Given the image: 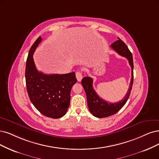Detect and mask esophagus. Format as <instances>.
Masks as SVG:
<instances>
[{"label":"esophagus","instance_id":"obj_1","mask_svg":"<svg viewBox=\"0 0 159 159\" xmlns=\"http://www.w3.org/2000/svg\"><path fill=\"white\" fill-rule=\"evenodd\" d=\"M76 79L79 82H80L82 79H83V75H82V73L80 71V70H78V71H76Z\"/></svg>","mask_w":159,"mask_h":159}]
</instances>
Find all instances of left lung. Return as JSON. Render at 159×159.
<instances>
[{
  "mask_svg": "<svg viewBox=\"0 0 159 159\" xmlns=\"http://www.w3.org/2000/svg\"><path fill=\"white\" fill-rule=\"evenodd\" d=\"M111 47L118 54L123 57H125L128 60L129 64L132 68V78L129 89L127 93L122 100L117 103H108L99 97L92 86L93 79L91 77L86 76L82 79L83 85L86 94L88 106L90 112L98 118H104L116 113L125 105L130 95L134 79V63L132 54L129 50L126 44L119 38V40L111 44Z\"/></svg>",
  "mask_w": 159,
  "mask_h": 159,
  "instance_id": "obj_1",
  "label": "left lung"
}]
</instances>
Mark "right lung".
<instances>
[{
  "label": "right lung",
  "instance_id": "right-lung-1",
  "mask_svg": "<svg viewBox=\"0 0 159 159\" xmlns=\"http://www.w3.org/2000/svg\"><path fill=\"white\" fill-rule=\"evenodd\" d=\"M42 40L39 37L29 50L25 67V81L31 102L40 113L52 119L66 114L70 104V93L76 83L75 72L46 75L37 69L33 54Z\"/></svg>",
  "mask_w": 159,
  "mask_h": 159
}]
</instances>
